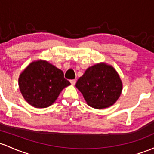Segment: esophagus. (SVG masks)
Segmentation results:
<instances>
[{"label": "esophagus", "instance_id": "esophagus-1", "mask_svg": "<svg viewBox=\"0 0 154 154\" xmlns=\"http://www.w3.org/2000/svg\"><path fill=\"white\" fill-rule=\"evenodd\" d=\"M70 82L71 83H72V85H74L76 84V80H70Z\"/></svg>", "mask_w": 154, "mask_h": 154}]
</instances>
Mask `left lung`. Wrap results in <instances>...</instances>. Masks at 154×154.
<instances>
[{"label":"left lung","mask_w":154,"mask_h":154,"mask_svg":"<svg viewBox=\"0 0 154 154\" xmlns=\"http://www.w3.org/2000/svg\"><path fill=\"white\" fill-rule=\"evenodd\" d=\"M75 86L87 104L95 109H104L114 104L123 89L119 74L106 63H96L88 68Z\"/></svg>","instance_id":"1"}]
</instances>
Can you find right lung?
<instances>
[{
	"instance_id": "obj_1",
	"label": "right lung",
	"mask_w": 154,
	"mask_h": 154,
	"mask_svg": "<svg viewBox=\"0 0 154 154\" xmlns=\"http://www.w3.org/2000/svg\"><path fill=\"white\" fill-rule=\"evenodd\" d=\"M18 83L25 100L36 108L50 107L71 85L60 69L44 60L30 63L20 74Z\"/></svg>"
}]
</instances>
